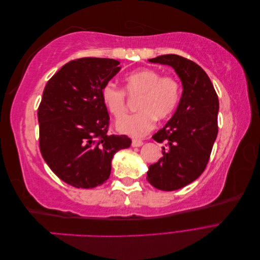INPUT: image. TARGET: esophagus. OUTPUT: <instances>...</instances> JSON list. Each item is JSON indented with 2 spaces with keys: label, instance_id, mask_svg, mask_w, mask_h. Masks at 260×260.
<instances>
[{
  "label": "esophagus",
  "instance_id": "esophagus-1",
  "mask_svg": "<svg viewBox=\"0 0 260 260\" xmlns=\"http://www.w3.org/2000/svg\"><path fill=\"white\" fill-rule=\"evenodd\" d=\"M131 145H132L133 147H139V146H142V145H143V142H142V141H141V140L133 139Z\"/></svg>",
  "mask_w": 260,
  "mask_h": 260
}]
</instances>
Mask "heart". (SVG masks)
Listing matches in <instances>:
<instances>
[{
    "label": "heart",
    "instance_id": "b5f03b06",
    "mask_svg": "<svg viewBox=\"0 0 260 260\" xmlns=\"http://www.w3.org/2000/svg\"><path fill=\"white\" fill-rule=\"evenodd\" d=\"M124 90L113 82H107L101 91L102 102L116 119L127 113V95L140 98L139 113L127 116L117 122V129L124 135L139 138L151 131L155 120L169 118L177 109L182 85L176 77L161 76L157 70L143 68L135 70L123 79Z\"/></svg>",
    "mask_w": 260,
    "mask_h": 260
}]
</instances>
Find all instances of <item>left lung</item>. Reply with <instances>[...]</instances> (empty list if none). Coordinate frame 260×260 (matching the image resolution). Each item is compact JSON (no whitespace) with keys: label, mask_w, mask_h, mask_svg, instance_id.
<instances>
[{"label":"left lung","mask_w":260,"mask_h":260,"mask_svg":"<svg viewBox=\"0 0 260 260\" xmlns=\"http://www.w3.org/2000/svg\"><path fill=\"white\" fill-rule=\"evenodd\" d=\"M148 60L171 66L183 85L175 115L153 136L166 147H162L161 158L148 167L146 178L158 190L175 191L193 182L207 166L218 135V95L196 62L176 54Z\"/></svg>","instance_id":"left-lung-1"}]
</instances>
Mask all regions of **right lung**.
<instances>
[{"mask_svg": "<svg viewBox=\"0 0 260 260\" xmlns=\"http://www.w3.org/2000/svg\"><path fill=\"white\" fill-rule=\"evenodd\" d=\"M119 64L98 57L70 60L44 88L38 108L40 152L54 174L75 187L103 184L114 154L131 144L127 136L107 133L109 115L101 98Z\"/></svg>", "mask_w": 260, "mask_h": 260, "instance_id": "obj_1", "label": "right lung"}]
</instances>
